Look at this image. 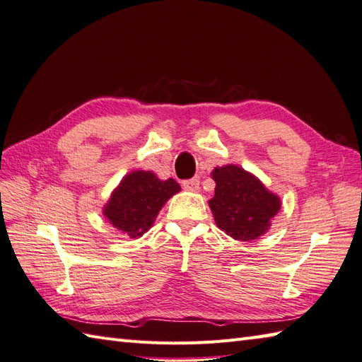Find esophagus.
<instances>
[{
  "mask_svg": "<svg viewBox=\"0 0 362 362\" xmlns=\"http://www.w3.org/2000/svg\"><path fill=\"white\" fill-rule=\"evenodd\" d=\"M182 187L189 192H198L199 190V180L198 178L185 180V181H182Z\"/></svg>",
  "mask_w": 362,
  "mask_h": 362,
  "instance_id": "34e87169",
  "label": "esophagus"
}]
</instances>
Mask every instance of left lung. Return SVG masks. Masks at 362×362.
Segmentation results:
<instances>
[{
    "mask_svg": "<svg viewBox=\"0 0 362 362\" xmlns=\"http://www.w3.org/2000/svg\"><path fill=\"white\" fill-rule=\"evenodd\" d=\"M211 178L216 189L208 205L217 228L242 242L264 235L281 210L279 196L237 164L214 168Z\"/></svg>",
    "mask_w": 362,
    "mask_h": 362,
    "instance_id": "8db88e82",
    "label": "left lung"
}]
</instances>
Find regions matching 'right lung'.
I'll return each instance as SVG.
<instances>
[{
    "label": "right lung",
    "mask_w": 362,
    "mask_h": 362,
    "mask_svg": "<svg viewBox=\"0 0 362 362\" xmlns=\"http://www.w3.org/2000/svg\"><path fill=\"white\" fill-rule=\"evenodd\" d=\"M180 190V184L172 178L160 180L151 170H133L112 192L103 214L117 231L139 238L148 233L163 205Z\"/></svg>",
    "instance_id": "1"
}]
</instances>
